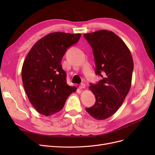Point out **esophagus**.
<instances>
[{
    "mask_svg": "<svg viewBox=\"0 0 155 155\" xmlns=\"http://www.w3.org/2000/svg\"><path fill=\"white\" fill-rule=\"evenodd\" d=\"M79 88H81V89H82V88H84L85 87V85L84 83H81L80 84V85L79 86Z\"/></svg>",
    "mask_w": 155,
    "mask_h": 155,
    "instance_id": "34e87169",
    "label": "esophagus"
}]
</instances>
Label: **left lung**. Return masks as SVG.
Returning a JSON list of instances; mask_svg holds the SVG:
<instances>
[{"mask_svg": "<svg viewBox=\"0 0 155 155\" xmlns=\"http://www.w3.org/2000/svg\"><path fill=\"white\" fill-rule=\"evenodd\" d=\"M83 36L93 51L95 74L102 78L95 84L90 83L96 102L85 109L94 118L105 120L118 110L130 90L133 58L124 42L114 32L102 30Z\"/></svg>", "mask_w": 155, "mask_h": 155, "instance_id": "1", "label": "left lung"}]
</instances>
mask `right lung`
<instances>
[{
    "mask_svg": "<svg viewBox=\"0 0 155 155\" xmlns=\"http://www.w3.org/2000/svg\"><path fill=\"white\" fill-rule=\"evenodd\" d=\"M81 34L51 33L38 41L23 63L22 80L26 95L35 110L45 116L61 110L67 97L76 88L67 83L61 61L67 50Z\"/></svg>",
    "mask_w": 155,
    "mask_h": 155,
    "instance_id": "1",
    "label": "right lung"
}]
</instances>
